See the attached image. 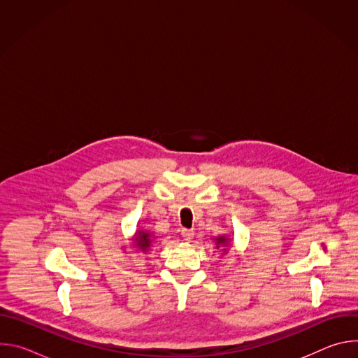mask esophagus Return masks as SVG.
<instances>
[{"mask_svg":"<svg viewBox=\"0 0 358 358\" xmlns=\"http://www.w3.org/2000/svg\"><path fill=\"white\" fill-rule=\"evenodd\" d=\"M181 235H182L184 241L189 242L192 239V236H194V231L192 229H181Z\"/></svg>","mask_w":358,"mask_h":358,"instance_id":"34e87169","label":"esophagus"}]
</instances>
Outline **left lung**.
<instances>
[{
  "instance_id": "left-lung-1",
  "label": "left lung",
  "mask_w": 358,
  "mask_h": 358,
  "mask_svg": "<svg viewBox=\"0 0 358 358\" xmlns=\"http://www.w3.org/2000/svg\"><path fill=\"white\" fill-rule=\"evenodd\" d=\"M228 242H229V241H228L225 236H220V238H217V245H218V246H220V245L225 246V245H228ZM218 246H217V248H218ZM224 250H225V249H224Z\"/></svg>"
}]
</instances>
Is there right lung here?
Listing matches in <instances>:
<instances>
[{
	"mask_svg": "<svg viewBox=\"0 0 358 358\" xmlns=\"http://www.w3.org/2000/svg\"><path fill=\"white\" fill-rule=\"evenodd\" d=\"M134 245L140 250L145 252L151 245V234L147 231H137L134 236Z\"/></svg>",
	"mask_w": 358,
	"mask_h": 358,
	"instance_id": "right-lung-1",
	"label": "right lung"
}]
</instances>
